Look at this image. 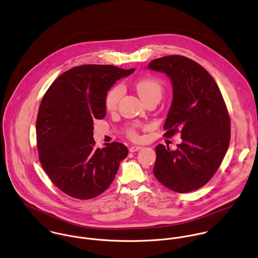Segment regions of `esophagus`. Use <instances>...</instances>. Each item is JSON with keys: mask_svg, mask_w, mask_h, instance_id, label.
<instances>
[{"mask_svg": "<svg viewBox=\"0 0 258 258\" xmlns=\"http://www.w3.org/2000/svg\"><path fill=\"white\" fill-rule=\"evenodd\" d=\"M140 150H142V147H139V146H133V147L130 148L131 153H135V152H138Z\"/></svg>", "mask_w": 258, "mask_h": 258, "instance_id": "obj_1", "label": "esophagus"}]
</instances>
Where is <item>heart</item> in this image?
<instances>
[{
	"label": "heart",
	"instance_id": "obj_1",
	"mask_svg": "<svg viewBox=\"0 0 258 258\" xmlns=\"http://www.w3.org/2000/svg\"><path fill=\"white\" fill-rule=\"evenodd\" d=\"M135 87L140 95V97L147 103L152 99H160L163 86L161 82L155 78H142L138 80L135 84ZM123 95V88L120 85H116L109 89L104 96V107L107 111H113L119 103ZM126 136L132 140H139L140 135L138 132V126L132 124L126 127Z\"/></svg>",
	"mask_w": 258,
	"mask_h": 258
}]
</instances>
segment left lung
<instances>
[{
    "label": "left lung",
    "mask_w": 258,
    "mask_h": 258,
    "mask_svg": "<svg viewBox=\"0 0 258 258\" xmlns=\"http://www.w3.org/2000/svg\"><path fill=\"white\" fill-rule=\"evenodd\" d=\"M149 69L162 72L171 81L173 100L163 137L179 133L176 151L155 148L154 174L167 188L189 192L207 183L218 169L230 142V118L222 95L204 67L183 55L155 58Z\"/></svg>",
    "instance_id": "1"
}]
</instances>
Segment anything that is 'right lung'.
<instances>
[{
	"mask_svg": "<svg viewBox=\"0 0 258 258\" xmlns=\"http://www.w3.org/2000/svg\"><path fill=\"white\" fill-rule=\"evenodd\" d=\"M110 64H84L61 74L40 104L36 133L40 162L66 195L91 200L110 185L127 148L113 142L96 148L94 120L105 115L104 96L134 73Z\"/></svg>",
	"mask_w": 258,
	"mask_h": 258,
	"instance_id": "add662e5",
	"label": "right lung"
}]
</instances>
